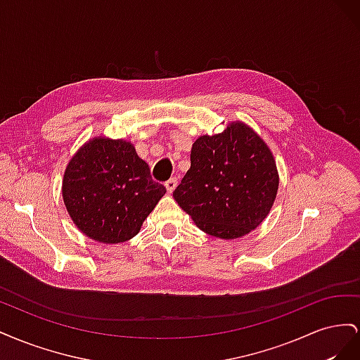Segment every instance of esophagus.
<instances>
[{
  "label": "esophagus",
  "mask_w": 360,
  "mask_h": 360,
  "mask_svg": "<svg viewBox=\"0 0 360 360\" xmlns=\"http://www.w3.org/2000/svg\"><path fill=\"white\" fill-rule=\"evenodd\" d=\"M176 186H177V179H176V177H172V179H169L168 181H165V188H167V191H168L169 193H172V191L176 189Z\"/></svg>",
  "instance_id": "obj_1"
}]
</instances>
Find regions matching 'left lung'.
<instances>
[{"label": "left lung", "instance_id": "obj_1", "mask_svg": "<svg viewBox=\"0 0 360 360\" xmlns=\"http://www.w3.org/2000/svg\"><path fill=\"white\" fill-rule=\"evenodd\" d=\"M279 186L276 162L242 122L192 144L191 168L172 197L204 233L231 240L263 222Z\"/></svg>", "mask_w": 360, "mask_h": 360}]
</instances>
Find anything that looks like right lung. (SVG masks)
Returning a JSON list of instances; mask_svg holds the SVG:
<instances>
[{
  "label": "right lung",
  "instance_id": "add662e5",
  "mask_svg": "<svg viewBox=\"0 0 360 360\" xmlns=\"http://www.w3.org/2000/svg\"><path fill=\"white\" fill-rule=\"evenodd\" d=\"M63 200L73 224L101 243H123L135 237L165 195L132 143L93 138L64 171Z\"/></svg>",
  "mask_w": 360,
  "mask_h": 360
}]
</instances>
